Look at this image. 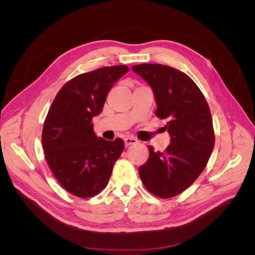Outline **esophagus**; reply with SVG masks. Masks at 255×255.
Here are the masks:
<instances>
[{"mask_svg": "<svg viewBox=\"0 0 255 255\" xmlns=\"http://www.w3.org/2000/svg\"><path fill=\"white\" fill-rule=\"evenodd\" d=\"M125 143H126V146H128V145L138 143V140L134 137H126L125 138Z\"/></svg>", "mask_w": 255, "mask_h": 255, "instance_id": "esophagus-1", "label": "esophagus"}]
</instances>
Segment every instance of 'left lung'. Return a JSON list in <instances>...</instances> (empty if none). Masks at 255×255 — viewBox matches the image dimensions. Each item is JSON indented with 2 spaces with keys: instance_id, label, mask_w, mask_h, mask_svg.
I'll return each instance as SVG.
<instances>
[{
  "instance_id": "left-lung-1",
  "label": "left lung",
  "mask_w": 255,
  "mask_h": 255,
  "mask_svg": "<svg viewBox=\"0 0 255 255\" xmlns=\"http://www.w3.org/2000/svg\"><path fill=\"white\" fill-rule=\"evenodd\" d=\"M132 70L152 88L155 115L166 119L170 144L164 152L149 145V158L139 167L151 194L168 199L181 194L201 174L212 154L215 134L210 107L187 74L159 64H141Z\"/></svg>"
}]
</instances>
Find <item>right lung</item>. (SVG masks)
<instances>
[{
    "mask_svg": "<svg viewBox=\"0 0 255 255\" xmlns=\"http://www.w3.org/2000/svg\"><path fill=\"white\" fill-rule=\"evenodd\" d=\"M128 71L125 65L99 68L66 83L59 90L43 123L45 159L68 192L90 198L110 181L125 141L98 137L92 118L102 112L110 90Z\"/></svg>",
    "mask_w": 255,
    "mask_h": 255,
    "instance_id": "right-lung-1",
    "label": "right lung"
}]
</instances>
